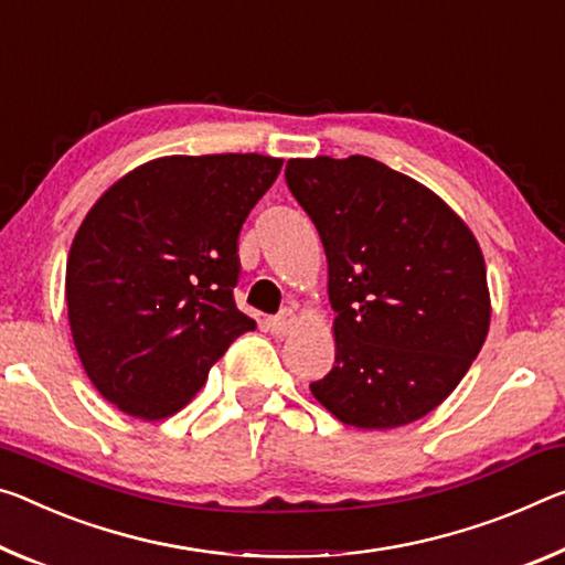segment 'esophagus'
<instances>
[{
  "label": "esophagus",
  "mask_w": 565,
  "mask_h": 565,
  "mask_svg": "<svg viewBox=\"0 0 565 565\" xmlns=\"http://www.w3.org/2000/svg\"><path fill=\"white\" fill-rule=\"evenodd\" d=\"M268 329H271V334H276V337L291 334V331L297 329V315H294L291 309H284L279 317L268 319Z\"/></svg>",
  "instance_id": "esophagus-1"
}]
</instances>
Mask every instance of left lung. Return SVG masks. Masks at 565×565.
<instances>
[{
	"mask_svg": "<svg viewBox=\"0 0 565 565\" xmlns=\"http://www.w3.org/2000/svg\"><path fill=\"white\" fill-rule=\"evenodd\" d=\"M286 185L319 231L337 311L334 366L311 395L362 429L425 417L488 337L476 236L440 195L366 156L291 158Z\"/></svg>",
	"mask_w": 565,
	"mask_h": 565,
	"instance_id": "obj_1",
	"label": "left lung"
}]
</instances>
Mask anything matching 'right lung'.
I'll use <instances>...</instances> for the list:
<instances>
[{"mask_svg": "<svg viewBox=\"0 0 565 565\" xmlns=\"http://www.w3.org/2000/svg\"><path fill=\"white\" fill-rule=\"evenodd\" d=\"M281 158L168 156L113 183L79 223L65 299L100 395L140 419L185 407L256 321L238 311V234Z\"/></svg>", "mask_w": 565, "mask_h": 565, "instance_id": "obj_1", "label": "right lung"}]
</instances>
